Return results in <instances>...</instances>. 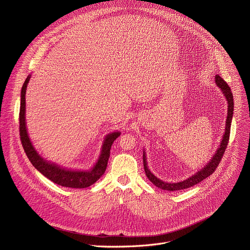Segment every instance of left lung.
<instances>
[{"instance_id":"left-lung-1","label":"left lung","mask_w":250,"mask_h":250,"mask_svg":"<svg viewBox=\"0 0 250 250\" xmlns=\"http://www.w3.org/2000/svg\"><path fill=\"white\" fill-rule=\"evenodd\" d=\"M216 84L221 88L223 94L225 95V97L228 101V104H229L228 105V110H229L228 117H227V122H226V131H225V134L221 141L220 147L218 148L216 153L213 154V156L209 160V162L204 168H202L196 174H194L193 176L188 178V179H186L182 182H178V183H167V182H164V181L158 179L156 176H154L147 167L146 151H144V158H142V160H144L146 174L148 179L150 180V182H152L153 185H155L156 187H158L162 190H166V191H179V190L190 188L194 185H197L198 183H200L201 181L206 179L207 177L211 175L213 172H215L217 167L219 166V164L222 160V157L225 154V151H226L228 144H229V139L230 125H231V120H232V114H233V97H232L230 88L229 87V85L226 83V81L220 75H216Z\"/></svg>"}]
</instances>
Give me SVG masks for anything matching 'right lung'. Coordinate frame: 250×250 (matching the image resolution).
<instances>
[{"label": "right lung", "instance_id": "right-lung-1", "mask_svg": "<svg viewBox=\"0 0 250 250\" xmlns=\"http://www.w3.org/2000/svg\"><path fill=\"white\" fill-rule=\"evenodd\" d=\"M30 76L25 79L21 92V108H20V135L22 147L26 156L35 169L57 185L69 188H87L98 181L104 173L113 142L120 136V131L109 133L104 140L102 151L97 163L89 171H79L62 168L54 163L44 160L34 149L27 134L25 126V92Z\"/></svg>", "mask_w": 250, "mask_h": 250}]
</instances>
